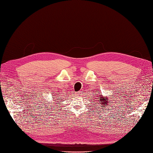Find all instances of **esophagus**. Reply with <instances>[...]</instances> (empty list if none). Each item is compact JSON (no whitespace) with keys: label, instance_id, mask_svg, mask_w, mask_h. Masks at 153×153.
I'll return each instance as SVG.
<instances>
[{"label":"esophagus","instance_id":"34e87169","mask_svg":"<svg viewBox=\"0 0 153 153\" xmlns=\"http://www.w3.org/2000/svg\"><path fill=\"white\" fill-rule=\"evenodd\" d=\"M78 94H81V93H82V91H78ZM79 95H80V94H79Z\"/></svg>","mask_w":153,"mask_h":153}]
</instances>
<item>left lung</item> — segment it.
<instances>
[{"mask_svg": "<svg viewBox=\"0 0 153 153\" xmlns=\"http://www.w3.org/2000/svg\"><path fill=\"white\" fill-rule=\"evenodd\" d=\"M102 97H100V100H99V102H100V104H104V105H107V100H109L108 98H103V96L102 95H101Z\"/></svg>", "mask_w": 153, "mask_h": 153, "instance_id": "8db88e82", "label": "left lung"}]
</instances>
